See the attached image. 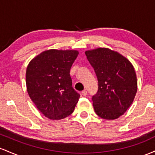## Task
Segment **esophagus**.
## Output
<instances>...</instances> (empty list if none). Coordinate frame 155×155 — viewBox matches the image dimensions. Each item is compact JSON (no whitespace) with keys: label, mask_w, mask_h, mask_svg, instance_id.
Here are the masks:
<instances>
[{"label":"esophagus","mask_w":155,"mask_h":155,"mask_svg":"<svg viewBox=\"0 0 155 155\" xmlns=\"http://www.w3.org/2000/svg\"><path fill=\"white\" fill-rule=\"evenodd\" d=\"M81 94H82L83 96H86L87 95V90H83L82 92H81Z\"/></svg>","instance_id":"1"}]
</instances>
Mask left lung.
<instances>
[{
	"instance_id": "1",
	"label": "left lung",
	"mask_w": 155,
	"mask_h": 155,
	"mask_svg": "<svg viewBox=\"0 0 155 155\" xmlns=\"http://www.w3.org/2000/svg\"><path fill=\"white\" fill-rule=\"evenodd\" d=\"M98 81L92 104L97 115L105 120L119 118L132 104L137 92L136 71L130 62L108 48L85 51Z\"/></svg>"
}]
</instances>
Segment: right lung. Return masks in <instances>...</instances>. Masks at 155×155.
Listing matches in <instances>:
<instances>
[{
	"label": "right lung",
	"mask_w": 155,
	"mask_h": 155,
	"mask_svg": "<svg viewBox=\"0 0 155 155\" xmlns=\"http://www.w3.org/2000/svg\"><path fill=\"white\" fill-rule=\"evenodd\" d=\"M76 50L49 49L37 55L26 71L28 95L37 108L50 120L71 114L80 97L72 87L70 70Z\"/></svg>",
	"instance_id": "1"
}]
</instances>
